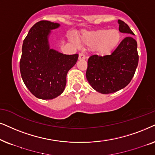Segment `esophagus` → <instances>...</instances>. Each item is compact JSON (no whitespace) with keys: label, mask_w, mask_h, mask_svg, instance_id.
<instances>
[{"label":"esophagus","mask_w":155,"mask_h":155,"mask_svg":"<svg viewBox=\"0 0 155 155\" xmlns=\"http://www.w3.org/2000/svg\"><path fill=\"white\" fill-rule=\"evenodd\" d=\"M86 59V56L84 55V53H79V59H80V60H84V59Z\"/></svg>","instance_id":"1"}]
</instances>
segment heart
Returning <instances> with one entry per match:
<instances>
[{
  "label": "heart",
  "instance_id": "1",
  "mask_svg": "<svg viewBox=\"0 0 155 155\" xmlns=\"http://www.w3.org/2000/svg\"><path fill=\"white\" fill-rule=\"evenodd\" d=\"M121 34L117 29H100L84 34L80 39L81 43L88 47H96L101 55H106L118 46Z\"/></svg>",
  "mask_w": 155,
  "mask_h": 155
}]
</instances>
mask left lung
I'll return each mask as SVG.
<instances>
[{
	"mask_svg": "<svg viewBox=\"0 0 155 155\" xmlns=\"http://www.w3.org/2000/svg\"><path fill=\"white\" fill-rule=\"evenodd\" d=\"M120 32L134 35L129 26L118 20ZM137 44L126 37L110 55L94 54L88 59L86 76L88 83L99 93L111 94L122 89L131 81L139 61Z\"/></svg>",
	"mask_w": 155,
	"mask_h": 155,
	"instance_id": "obj_1",
	"label": "left lung"
}]
</instances>
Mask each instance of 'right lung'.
<instances>
[{
  "label": "right lung",
  "instance_id": "obj_1",
  "mask_svg": "<svg viewBox=\"0 0 155 155\" xmlns=\"http://www.w3.org/2000/svg\"><path fill=\"white\" fill-rule=\"evenodd\" d=\"M59 26L48 20L33 25L25 38L20 61L22 79L37 98L53 99L62 94L67 74L77 61L79 54H63L49 49L48 35Z\"/></svg>",
  "mask_w": 155,
  "mask_h": 155
}]
</instances>
